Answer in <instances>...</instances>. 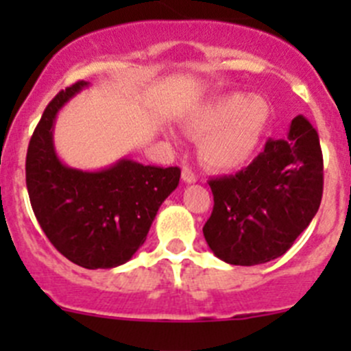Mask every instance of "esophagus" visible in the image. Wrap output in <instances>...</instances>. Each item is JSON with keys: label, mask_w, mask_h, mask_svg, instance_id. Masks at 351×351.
<instances>
[{"label": "esophagus", "mask_w": 351, "mask_h": 351, "mask_svg": "<svg viewBox=\"0 0 351 351\" xmlns=\"http://www.w3.org/2000/svg\"><path fill=\"white\" fill-rule=\"evenodd\" d=\"M182 178L185 183H195L197 182V175L192 171V169L186 168V166L183 168V171H182Z\"/></svg>", "instance_id": "34e87169"}]
</instances>
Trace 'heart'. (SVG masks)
I'll return each instance as SVG.
<instances>
[{"mask_svg":"<svg viewBox=\"0 0 351 351\" xmlns=\"http://www.w3.org/2000/svg\"><path fill=\"white\" fill-rule=\"evenodd\" d=\"M270 107L258 95L228 93L190 113L189 130L198 141L202 161L215 169H238L260 146Z\"/></svg>","mask_w":351,"mask_h":351,"instance_id":"obj_1","label":"heart"}]
</instances>
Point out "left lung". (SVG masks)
<instances>
[{
	"instance_id": "1",
	"label": "left lung",
	"mask_w": 351,
	"mask_h": 351,
	"mask_svg": "<svg viewBox=\"0 0 351 351\" xmlns=\"http://www.w3.org/2000/svg\"><path fill=\"white\" fill-rule=\"evenodd\" d=\"M208 185L214 208L204 236L215 256L241 267L275 260L311 224L321 205L319 136L309 120L297 115L285 139H268L250 166Z\"/></svg>"
}]
</instances>
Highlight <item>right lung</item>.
<instances>
[{
	"mask_svg": "<svg viewBox=\"0 0 351 351\" xmlns=\"http://www.w3.org/2000/svg\"><path fill=\"white\" fill-rule=\"evenodd\" d=\"M86 86L77 81L44 110L28 144L25 175L32 208L49 241L69 261L97 270L123 265L143 246L182 171L129 158L100 171L66 166L54 147L56 117Z\"/></svg>",
	"mask_w": 351,
	"mask_h": 351,
	"instance_id": "obj_1",
	"label": "right lung"
}]
</instances>
